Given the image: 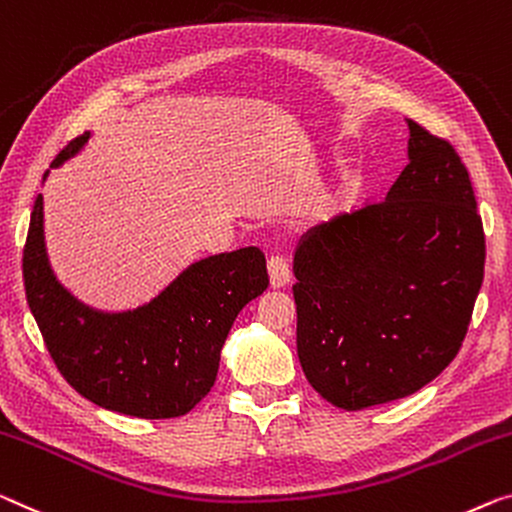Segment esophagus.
I'll use <instances>...</instances> for the list:
<instances>
[{
	"instance_id": "1",
	"label": "esophagus",
	"mask_w": 512,
	"mask_h": 512,
	"mask_svg": "<svg viewBox=\"0 0 512 512\" xmlns=\"http://www.w3.org/2000/svg\"><path fill=\"white\" fill-rule=\"evenodd\" d=\"M269 278L271 287H285L289 278H292V269H289V259L282 255H271L269 257Z\"/></svg>"
}]
</instances>
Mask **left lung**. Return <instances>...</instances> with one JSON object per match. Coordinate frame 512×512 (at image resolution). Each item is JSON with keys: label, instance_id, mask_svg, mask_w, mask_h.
<instances>
[{"label": "left lung", "instance_id": "1", "mask_svg": "<svg viewBox=\"0 0 512 512\" xmlns=\"http://www.w3.org/2000/svg\"><path fill=\"white\" fill-rule=\"evenodd\" d=\"M409 126L386 200L340 213L294 250L296 352L310 386L347 411L421 391L467 335L485 234L455 149Z\"/></svg>", "mask_w": 512, "mask_h": 512}]
</instances>
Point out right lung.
Instances as JSON below:
<instances>
[{
    "label": "right lung",
    "mask_w": 512,
    "mask_h": 512,
    "mask_svg": "<svg viewBox=\"0 0 512 512\" xmlns=\"http://www.w3.org/2000/svg\"><path fill=\"white\" fill-rule=\"evenodd\" d=\"M89 137H75L50 167L80 154ZM22 276L29 310L68 384L98 407L151 421L188 414L211 391L236 315L269 287L264 253L248 246L188 264L137 308H91L52 271L43 195L29 220Z\"/></svg>",
    "instance_id": "obj_1"
}]
</instances>
